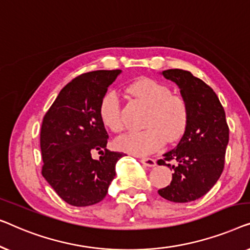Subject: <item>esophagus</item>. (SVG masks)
I'll return each instance as SVG.
<instances>
[{
    "mask_svg": "<svg viewBox=\"0 0 250 250\" xmlns=\"http://www.w3.org/2000/svg\"><path fill=\"white\" fill-rule=\"evenodd\" d=\"M140 162L148 167H154L156 165V161L154 159H149V157H143V159H140Z\"/></svg>",
    "mask_w": 250,
    "mask_h": 250,
    "instance_id": "1",
    "label": "esophagus"
}]
</instances>
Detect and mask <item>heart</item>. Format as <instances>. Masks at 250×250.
I'll list each match as a JSON object with an SVG mask.
<instances>
[{"label":"heart","mask_w":250,"mask_h":250,"mask_svg":"<svg viewBox=\"0 0 250 250\" xmlns=\"http://www.w3.org/2000/svg\"><path fill=\"white\" fill-rule=\"evenodd\" d=\"M129 91L149 106L144 130H132L118 137L115 147L125 153L145 156L155 153L168 139H180L189 124V106L180 95L172 94L170 87L157 80L142 78L129 86ZM98 115L107 129L119 132L124 129L121 103L115 90L101 98Z\"/></svg>","instance_id":"b5f03b06"}]
</instances>
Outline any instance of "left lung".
Wrapping results in <instances>:
<instances>
[{
	"label": "left lung",
	"instance_id": "left-lung-1",
	"mask_svg": "<svg viewBox=\"0 0 250 250\" xmlns=\"http://www.w3.org/2000/svg\"><path fill=\"white\" fill-rule=\"evenodd\" d=\"M162 75L180 88L189 106V124L177 147L157 161L173 170L171 184L159 194L170 202H192L207 194L222 174L229 143L226 112L214 90L191 72L168 69ZM170 160L177 165L171 168L166 163Z\"/></svg>",
	"mask_w": 250,
	"mask_h": 250
}]
</instances>
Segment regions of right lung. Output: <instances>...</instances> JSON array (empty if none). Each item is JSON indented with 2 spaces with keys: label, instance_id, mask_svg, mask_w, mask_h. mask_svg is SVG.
Listing matches in <instances>:
<instances>
[{
  "label": "right lung",
  "instance_id": "add662e5",
  "mask_svg": "<svg viewBox=\"0 0 250 250\" xmlns=\"http://www.w3.org/2000/svg\"><path fill=\"white\" fill-rule=\"evenodd\" d=\"M121 70H97L72 79L44 115L42 174L72 206H90L106 196L115 164L125 154L106 149L108 135L98 115L101 98ZM97 150L100 159L91 153Z\"/></svg>",
  "mask_w": 250,
  "mask_h": 250
}]
</instances>
